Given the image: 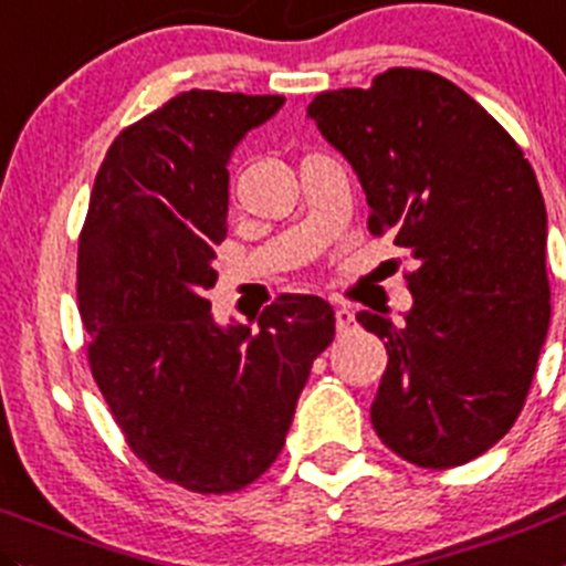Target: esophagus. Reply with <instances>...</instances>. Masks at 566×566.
<instances>
[{
	"mask_svg": "<svg viewBox=\"0 0 566 566\" xmlns=\"http://www.w3.org/2000/svg\"><path fill=\"white\" fill-rule=\"evenodd\" d=\"M353 325H355L353 311H349V308H338L336 311V331L338 333H347Z\"/></svg>",
	"mask_w": 566,
	"mask_h": 566,
	"instance_id": "34e87169",
	"label": "esophagus"
}]
</instances>
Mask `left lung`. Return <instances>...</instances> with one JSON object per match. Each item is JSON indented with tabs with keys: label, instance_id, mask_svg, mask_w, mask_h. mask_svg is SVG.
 Wrapping results in <instances>:
<instances>
[{
	"label": "left lung",
	"instance_id": "1",
	"mask_svg": "<svg viewBox=\"0 0 566 566\" xmlns=\"http://www.w3.org/2000/svg\"><path fill=\"white\" fill-rule=\"evenodd\" d=\"M308 116L367 191L369 233L391 230L413 258L406 319L355 316L389 355L375 433L424 470L467 464L516 422L551 327L534 169L497 118L424 69L322 91Z\"/></svg>",
	"mask_w": 566,
	"mask_h": 566
}]
</instances>
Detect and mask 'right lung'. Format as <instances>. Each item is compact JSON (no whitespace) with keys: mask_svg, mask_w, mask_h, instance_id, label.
Listing matches in <instances>:
<instances>
[{"mask_svg":"<svg viewBox=\"0 0 566 566\" xmlns=\"http://www.w3.org/2000/svg\"><path fill=\"white\" fill-rule=\"evenodd\" d=\"M283 96L182 91L113 138L77 250L88 367L127 448L197 494L255 483L286 444L333 308L283 294L219 327L208 289L228 222V160Z\"/></svg>","mask_w":566,"mask_h":566,"instance_id":"right-lung-1","label":"right lung"}]
</instances>
